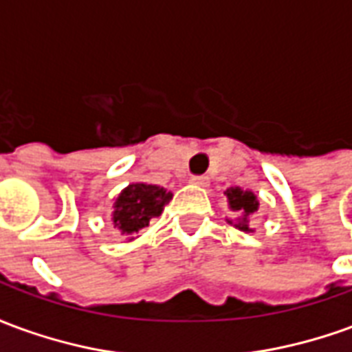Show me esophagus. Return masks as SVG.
<instances>
[{
    "mask_svg": "<svg viewBox=\"0 0 352 352\" xmlns=\"http://www.w3.org/2000/svg\"><path fill=\"white\" fill-rule=\"evenodd\" d=\"M190 183L196 184V186H207V183H209V179L204 175H198V177H190Z\"/></svg>",
    "mask_w": 352,
    "mask_h": 352,
    "instance_id": "obj_1",
    "label": "esophagus"
}]
</instances>
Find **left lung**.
<instances>
[{
  "label": "left lung",
  "instance_id": "8db88e82",
  "mask_svg": "<svg viewBox=\"0 0 352 352\" xmlns=\"http://www.w3.org/2000/svg\"><path fill=\"white\" fill-rule=\"evenodd\" d=\"M224 194H226V198H228L230 209L241 214V217L237 219L236 224L232 221H228L230 224H234L236 228L243 230V232H252V230L249 228V217L256 213L260 206L258 199L254 196V192L241 190L239 186H232V188H228Z\"/></svg>",
  "mask_w": 352,
  "mask_h": 352
}]
</instances>
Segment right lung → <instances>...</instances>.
Listing matches in <instances>:
<instances>
[{
  "instance_id": "add662e5",
  "label": "right lung",
  "mask_w": 352,
  "mask_h": 352,
  "mask_svg": "<svg viewBox=\"0 0 352 352\" xmlns=\"http://www.w3.org/2000/svg\"><path fill=\"white\" fill-rule=\"evenodd\" d=\"M173 194L162 186L145 183L128 184L115 199L113 224L122 236H133L148 226V221L158 217L168 206ZM133 239V237H130Z\"/></svg>"
}]
</instances>
